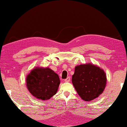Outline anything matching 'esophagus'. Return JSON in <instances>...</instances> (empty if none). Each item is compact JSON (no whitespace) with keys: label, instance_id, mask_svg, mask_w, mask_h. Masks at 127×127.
I'll use <instances>...</instances> for the list:
<instances>
[{"label":"esophagus","instance_id":"34e87169","mask_svg":"<svg viewBox=\"0 0 127 127\" xmlns=\"http://www.w3.org/2000/svg\"><path fill=\"white\" fill-rule=\"evenodd\" d=\"M70 81V77H68L67 78H65V79L64 80V81L65 82H69V81Z\"/></svg>","mask_w":127,"mask_h":127}]
</instances>
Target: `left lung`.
<instances>
[{
	"instance_id": "obj_1",
	"label": "left lung",
	"mask_w": 127,
	"mask_h": 127,
	"mask_svg": "<svg viewBox=\"0 0 127 127\" xmlns=\"http://www.w3.org/2000/svg\"><path fill=\"white\" fill-rule=\"evenodd\" d=\"M107 82L103 70L91 64L75 67L72 83L75 90L83 100L94 99L103 92Z\"/></svg>"
}]
</instances>
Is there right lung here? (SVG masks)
I'll return each mask as SVG.
<instances>
[{
    "mask_svg": "<svg viewBox=\"0 0 127 127\" xmlns=\"http://www.w3.org/2000/svg\"><path fill=\"white\" fill-rule=\"evenodd\" d=\"M26 83L32 95L46 100L56 94L60 81L58 74L50 68L36 67L28 75Z\"/></svg>",
    "mask_w": 127,
    "mask_h": 127,
    "instance_id": "right-lung-1",
    "label": "right lung"
}]
</instances>
